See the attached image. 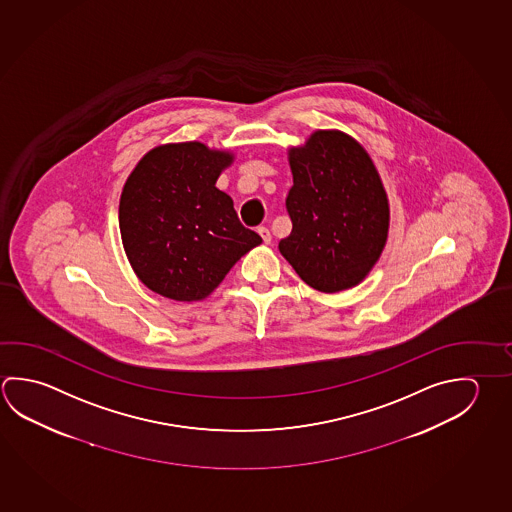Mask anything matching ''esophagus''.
<instances>
[{"instance_id":"esophagus-1","label":"esophagus","mask_w":512,"mask_h":512,"mask_svg":"<svg viewBox=\"0 0 512 512\" xmlns=\"http://www.w3.org/2000/svg\"><path fill=\"white\" fill-rule=\"evenodd\" d=\"M257 232H259L260 237H262V241H264V244L271 243V234H269L268 228H264V226H260V228H259V230H257Z\"/></svg>"}]
</instances>
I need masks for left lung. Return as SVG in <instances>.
Instances as JSON below:
<instances>
[{"instance_id":"1","label":"left lung","mask_w":512,"mask_h":512,"mask_svg":"<svg viewBox=\"0 0 512 512\" xmlns=\"http://www.w3.org/2000/svg\"><path fill=\"white\" fill-rule=\"evenodd\" d=\"M293 230L278 250L307 286L338 293L358 286L385 250L390 203L376 165L356 138L318 129L287 149Z\"/></svg>"}]
</instances>
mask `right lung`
<instances>
[{
	"label": "right lung",
	"mask_w": 512,
	"mask_h": 512,
	"mask_svg": "<svg viewBox=\"0 0 512 512\" xmlns=\"http://www.w3.org/2000/svg\"><path fill=\"white\" fill-rule=\"evenodd\" d=\"M228 149L163 144L136 163L120 196L118 225L144 286L176 302L205 300L235 262L262 243L216 187L234 163Z\"/></svg>",
	"instance_id": "1"
}]
</instances>
